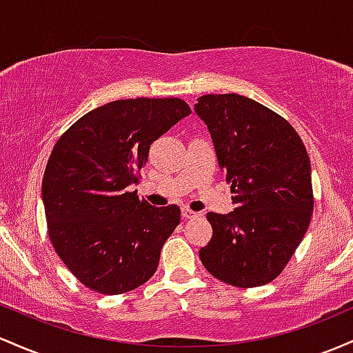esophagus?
I'll list each match as a JSON object with an SVG mask.
<instances>
[{
	"instance_id": "obj_1",
	"label": "esophagus",
	"mask_w": 353,
	"mask_h": 353,
	"mask_svg": "<svg viewBox=\"0 0 353 353\" xmlns=\"http://www.w3.org/2000/svg\"><path fill=\"white\" fill-rule=\"evenodd\" d=\"M181 216H183V220L195 219V216H198V213H195L193 210H190V208H181Z\"/></svg>"
}]
</instances>
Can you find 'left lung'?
Returning <instances> with one entry per match:
<instances>
[{"label":"left lung","instance_id":"obj_1","mask_svg":"<svg viewBox=\"0 0 353 353\" xmlns=\"http://www.w3.org/2000/svg\"><path fill=\"white\" fill-rule=\"evenodd\" d=\"M195 113L205 121L235 210L207 213L212 240L203 267L240 288L270 283L302 241L312 212V168L299 133L267 106L236 93L203 94Z\"/></svg>","mask_w":353,"mask_h":353}]
</instances>
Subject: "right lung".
Segmentation results:
<instances>
[{
  "label": "right lung",
  "instance_id": "obj_1",
  "mask_svg": "<svg viewBox=\"0 0 353 353\" xmlns=\"http://www.w3.org/2000/svg\"><path fill=\"white\" fill-rule=\"evenodd\" d=\"M190 113L180 98L117 100L59 137L43 176V205L54 250L85 287L125 294L157 272L180 208L152 207L128 187L150 145Z\"/></svg>",
  "mask_w": 353,
  "mask_h": 353
}]
</instances>
